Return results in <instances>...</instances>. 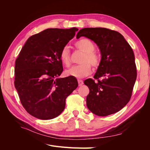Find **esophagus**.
Here are the masks:
<instances>
[{
	"mask_svg": "<svg viewBox=\"0 0 150 150\" xmlns=\"http://www.w3.org/2000/svg\"><path fill=\"white\" fill-rule=\"evenodd\" d=\"M78 84H79V86H81L83 84V81L81 80V79H78Z\"/></svg>",
	"mask_w": 150,
	"mask_h": 150,
	"instance_id": "1",
	"label": "esophagus"
}]
</instances>
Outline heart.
<instances>
[{
  "label": "heart",
  "instance_id": "heart-1",
  "mask_svg": "<svg viewBox=\"0 0 150 150\" xmlns=\"http://www.w3.org/2000/svg\"><path fill=\"white\" fill-rule=\"evenodd\" d=\"M75 47L84 53L81 62L83 64L74 66L66 71L67 76L74 77L76 78H81L88 76L91 71V67H96L100 62V58L97 53L94 51L95 49L93 42L88 39L83 38L79 39L74 43ZM62 63L66 67L71 65V54L69 48L65 46L62 49L59 54Z\"/></svg>",
  "mask_w": 150,
  "mask_h": 150
}]
</instances>
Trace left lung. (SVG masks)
Masks as SVG:
<instances>
[{
  "label": "left lung",
  "mask_w": 150,
  "mask_h": 150,
  "mask_svg": "<svg viewBox=\"0 0 150 150\" xmlns=\"http://www.w3.org/2000/svg\"><path fill=\"white\" fill-rule=\"evenodd\" d=\"M84 36L98 46L101 59L94 78L84 81L89 93L86 105L90 111L99 116L114 114L129 101L137 79V67L132 48L120 33L106 28L81 29L76 38Z\"/></svg>",
  "instance_id": "left-lung-1"
}]
</instances>
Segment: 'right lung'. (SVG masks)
<instances>
[{
	"label": "right lung",
	"mask_w": 150,
	"mask_h": 150,
	"mask_svg": "<svg viewBox=\"0 0 150 150\" xmlns=\"http://www.w3.org/2000/svg\"><path fill=\"white\" fill-rule=\"evenodd\" d=\"M78 28H50L30 36L16 61L14 85L27 112L40 120H51L64 110L66 99L78 87L72 76L59 78L63 71L59 54Z\"/></svg>",
	"instance_id": "1"
}]
</instances>
